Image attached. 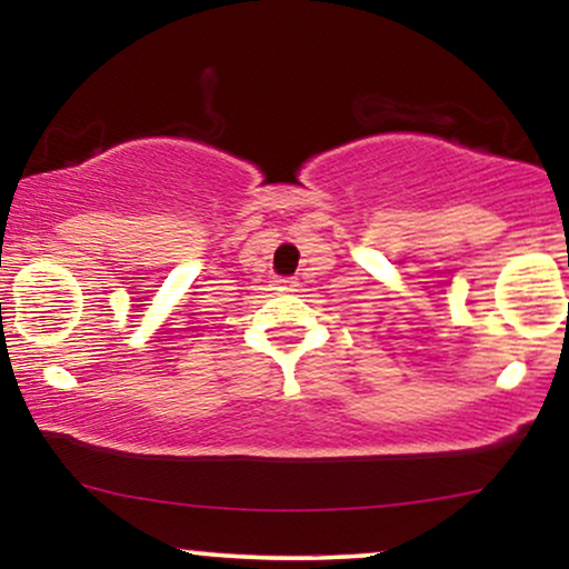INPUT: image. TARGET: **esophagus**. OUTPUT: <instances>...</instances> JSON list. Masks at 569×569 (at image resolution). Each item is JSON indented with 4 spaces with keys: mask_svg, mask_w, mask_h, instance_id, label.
Masks as SVG:
<instances>
[{
    "mask_svg": "<svg viewBox=\"0 0 569 569\" xmlns=\"http://www.w3.org/2000/svg\"><path fill=\"white\" fill-rule=\"evenodd\" d=\"M272 289H276V291H297L299 280L297 278H278V280H272Z\"/></svg>",
    "mask_w": 569,
    "mask_h": 569,
    "instance_id": "esophagus-1",
    "label": "esophagus"
}]
</instances>
